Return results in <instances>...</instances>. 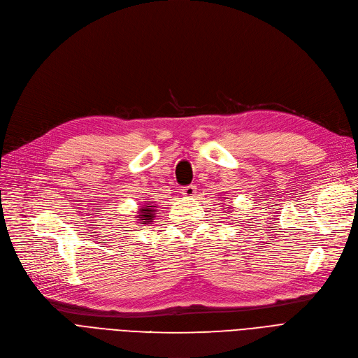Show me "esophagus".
<instances>
[{
	"instance_id": "esophagus-1",
	"label": "esophagus",
	"mask_w": 358,
	"mask_h": 358,
	"mask_svg": "<svg viewBox=\"0 0 358 358\" xmlns=\"http://www.w3.org/2000/svg\"><path fill=\"white\" fill-rule=\"evenodd\" d=\"M184 197H193L196 194V187L194 186H187V187H182L181 190Z\"/></svg>"
}]
</instances>
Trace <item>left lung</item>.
Wrapping results in <instances>:
<instances>
[{
  "instance_id": "1",
  "label": "left lung",
  "mask_w": 358,
  "mask_h": 358,
  "mask_svg": "<svg viewBox=\"0 0 358 358\" xmlns=\"http://www.w3.org/2000/svg\"><path fill=\"white\" fill-rule=\"evenodd\" d=\"M229 208H231V206H229Z\"/></svg>"
}]
</instances>
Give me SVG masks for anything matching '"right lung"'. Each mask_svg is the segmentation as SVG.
I'll list each match as a JSON object with an SVG mask.
<instances>
[{
    "mask_svg": "<svg viewBox=\"0 0 358 358\" xmlns=\"http://www.w3.org/2000/svg\"><path fill=\"white\" fill-rule=\"evenodd\" d=\"M156 206L153 205V202L144 201V203L138 208L137 210V218L140 220L141 224H150L155 218V213H156Z\"/></svg>",
    "mask_w": 358,
    "mask_h": 358,
    "instance_id": "right-lung-1",
    "label": "right lung"
}]
</instances>
